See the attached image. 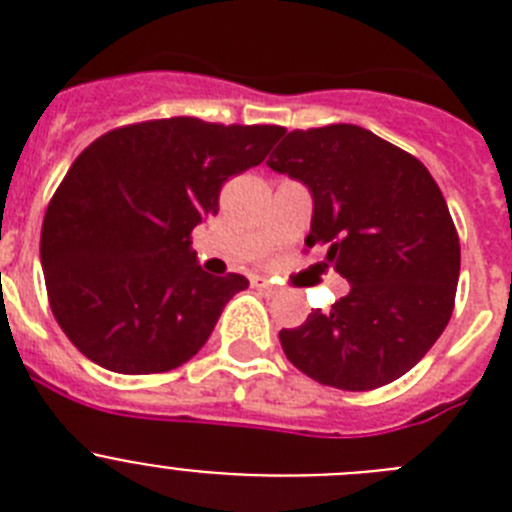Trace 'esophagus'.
I'll return each mask as SVG.
<instances>
[{
  "label": "esophagus",
  "mask_w": 512,
  "mask_h": 512,
  "mask_svg": "<svg viewBox=\"0 0 512 512\" xmlns=\"http://www.w3.org/2000/svg\"><path fill=\"white\" fill-rule=\"evenodd\" d=\"M251 284L259 289V292H264V295H277V292H279L277 284H271L269 279H264V277H253Z\"/></svg>",
  "instance_id": "obj_1"
}]
</instances>
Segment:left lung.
I'll list each match as a JSON object with an SVG mask.
<instances>
[{
    "label": "left lung",
    "mask_w": 512,
    "mask_h": 512,
    "mask_svg": "<svg viewBox=\"0 0 512 512\" xmlns=\"http://www.w3.org/2000/svg\"><path fill=\"white\" fill-rule=\"evenodd\" d=\"M305 184V246L351 284L330 312L279 330L292 364L348 392L395 382L449 325L459 282V235L418 158L359 125L292 130L266 161Z\"/></svg>",
    "instance_id": "left-lung-1"
}]
</instances>
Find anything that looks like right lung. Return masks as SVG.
<instances>
[{"label":"right lung","mask_w":512,"mask_h":512,"mask_svg":"<svg viewBox=\"0 0 512 512\" xmlns=\"http://www.w3.org/2000/svg\"><path fill=\"white\" fill-rule=\"evenodd\" d=\"M282 135L169 117L110 130L79 153L45 210L40 264L81 354L117 374H158L205 346L248 279L207 274L189 235L217 215L230 176L259 166Z\"/></svg>","instance_id":"right-lung-1"}]
</instances>
